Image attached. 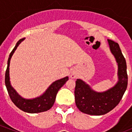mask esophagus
<instances>
[{"label": "esophagus", "mask_w": 132, "mask_h": 132, "mask_svg": "<svg viewBox=\"0 0 132 132\" xmlns=\"http://www.w3.org/2000/svg\"><path fill=\"white\" fill-rule=\"evenodd\" d=\"M71 78H73V79H74V78H75V77H76V76H75V75L74 74H72L71 75Z\"/></svg>", "instance_id": "1"}]
</instances>
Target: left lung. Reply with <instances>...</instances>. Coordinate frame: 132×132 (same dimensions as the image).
I'll return each instance as SVG.
<instances>
[{"mask_svg": "<svg viewBox=\"0 0 132 132\" xmlns=\"http://www.w3.org/2000/svg\"><path fill=\"white\" fill-rule=\"evenodd\" d=\"M108 42L118 65V82L106 92L97 93L82 80L77 79L75 88V103L79 110L85 114L100 116L109 112L120 102L127 88L128 75L125 58L118 43L109 39Z\"/></svg>", "mask_w": 132, "mask_h": 132, "instance_id": "left-lung-1", "label": "left lung"}]
</instances>
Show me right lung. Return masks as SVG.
<instances>
[{"instance_id":"right-lung-1","label":"right lung","mask_w":132,"mask_h":132,"mask_svg":"<svg viewBox=\"0 0 132 132\" xmlns=\"http://www.w3.org/2000/svg\"><path fill=\"white\" fill-rule=\"evenodd\" d=\"M23 40H24V38L20 39L16 43V45H15V47H14L11 53H10L9 59H8V65H7L5 73V85L7 90H8V93L11 101L13 102L15 105L26 112L39 113L47 111L53 106L58 90L65 85L66 81L69 79V77H66L55 81L50 85L45 93H44V94L39 97L31 99V100L30 99L27 100V99L23 98L20 95H18V93H16V90L10 85V77H9V66H10V61L12 56L14 53V51L16 50L18 45Z\"/></svg>"}]
</instances>
